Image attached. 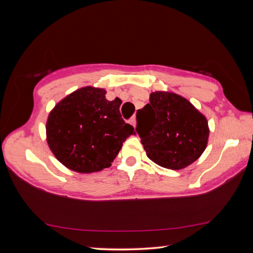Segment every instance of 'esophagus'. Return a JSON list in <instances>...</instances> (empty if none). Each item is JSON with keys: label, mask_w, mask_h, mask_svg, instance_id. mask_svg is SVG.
I'll use <instances>...</instances> for the list:
<instances>
[{"label": "esophagus", "mask_w": 253, "mask_h": 253, "mask_svg": "<svg viewBox=\"0 0 253 253\" xmlns=\"http://www.w3.org/2000/svg\"><path fill=\"white\" fill-rule=\"evenodd\" d=\"M129 123H130V125L136 127V117H131V118L129 119Z\"/></svg>", "instance_id": "obj_1"}]
</instances>
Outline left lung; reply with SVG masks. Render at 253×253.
<instances>
[{
	"mask_svg": "<svg viewBox=\"0 0 253 253\" xmlns=\"http://www.w3.org/2000/svg\"><path fill=\"white\" fill-rule=\"evenodd\" d=\"M136 118V130L147 157L162 168L185 169L207 148V117L177 93L152 92L149 104L137 111Z\"/></svg>",
	"mask_w": 253,
	"mask_h": 253,
	"instance_id": "1",
	"label": "left lung"
}]
</instances>
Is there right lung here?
Returning <instances> with one entry per match:
<instances>
[{"instance_id": "add662e5", "label": "right lung", "mask_w": 253, "mask_h": 253, "mask_svg": "<svg viewBox=\"0 0 253 253\" xmlns=\"http://www.w3.org/2000/svg\"><path fill=\"white\" fill-rule=\"evenodd\" d=\"M83 87L60 100L46 119V143L67 169L89 174L109 168L134 127L122 118L121 99Z\"/></svg>"}]
</instances>
